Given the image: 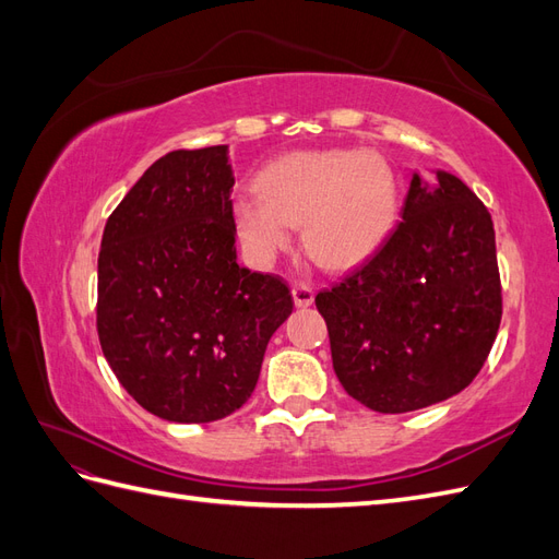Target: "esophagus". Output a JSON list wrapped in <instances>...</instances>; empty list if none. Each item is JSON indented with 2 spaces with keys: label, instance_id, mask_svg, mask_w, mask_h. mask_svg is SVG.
Listing matches in <instances>:
<instances>
[{
  "label": "esophagus",
  "instance_id": "34e87169",
  "mask_svg": "<svg viewBox=\"0 0 559 559\" xmlns=\"http://www.w3.org/2000/svg\"><path fill=\"white\" fill-rule=\"evenodd\" d=\"M292 296H294L296 308H310L314 302V292H312V286H308V284H294Z\"/></svg>",
  "mask_w": 559,
  "mask_h": 559
}]
</instances>
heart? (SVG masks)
<instances>
[{"label": "heart", "instance_id": "heart-1", "mask_svg": "<svg viewBox=\"0 0 559 559\" xmlns=\"http://www.w3.org/2000/svg\"><path fill=\"white\" fill-rule=\"evenodd\" d=\"M259 193H240L233 218L247 257L267 265L302 224V247L329 270L364 263L392 230L399 179L376 151H294L261 167Z\"/></svg>", "mask_w": 559, "mask_h": 559}]
</instances>
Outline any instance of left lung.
I'll list each match as a JSON object with an SVG mask.
<instances>
[{
    "instance_id": "1",
    "label": "left lung",
    "mask_w": 559,
    "mask_h": 559,
    "mask_svg": "<svg viewBox=\"0 0 559 559\" xmlns=\"http://www.w3.org/2000/svg\"><path fill=\"white\" fill-rule=\"evenodd\" d=\"M413 170L384 242L314 302L345 392L376 413L441 403L478 376L501 321L495 226L468 186Z\"/></svg>"
}]
</instances>
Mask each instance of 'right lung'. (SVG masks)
Masks as SVG:
<instances>
[{
	"mask_svg": "<svg viewBox=\"0 0 559 559\" xmlns=\"http://www.w3.org/2000/svg\"><path fill=\"white\" fill-rule=\"evenodd\" d=\"M228 146L170 151L126 193L97 259L105 359L144 411L179 425L222 419L257 386L294 300L235 253Z\"/></svg>",
	"mask_w": 559,
	"mask_h": 559,
	"instance_id": "add662e5",
	"label": "right lung"
}]
</instances>
